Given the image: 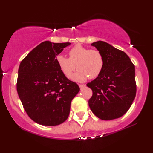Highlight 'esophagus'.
<instances>
[{"label": "esophagus", "mask_w": 153, "mask_h": 153, "mask_svg": "<svg viewBox=\"0 0 153 153\" xmlns=\"http://www.w3.org/2000/svg\"><path fill=\"white\" fill-rule=\"evenodd\" d=\"M79 87H80V88H84L85 85L84 84H79Z\"/></svg>", "instance_id": "34e87169"}]
</instances>
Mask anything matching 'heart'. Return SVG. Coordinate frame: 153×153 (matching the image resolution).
Instances as JSON below:
<instances>
[{"label":"heart","mask_w":153,"mask_h":153,"mask_svg":"<svg viewBox=\"0 0 153 153\" xmlns=\"http://www.w3.org/2000/svg\"><path fill=\"white\" fill-rule=\"evenodd\" d=\"M69 56L59 54L56 57V63L65 76L69 78L76 68L78 71L72 76V80L83 82L88 78L95 79L101 74L104 67V58L99 50L90 49L77 45L69 51Z\"/></svg>","instance_id":"1"}]
</instances>
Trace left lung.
Returning <instances> with one entry per match:
<instances>
[{"instance_id":"left-lung-1","label":"left lung","mask_w":153,"mask_h":153,"mask_svg":"<svg viewBox=\"0 0 153 153\" xmlns=\"http://www.w3.org/2000/svg\"><path fill=\"white\" fill-rule=\"evenodd\" d=\"M91 45L102 53L104 67L97 78L87 83L93 91L89 106L102 120L118 118L129 110L135 98V67L124 51L105 42L97 41Z\"/></svg>"}]
</instances>
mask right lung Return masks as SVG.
Segmentation results:
<instances>
[{
  "mask_svg": "<svg viewBox=\"0 0 153 153\" xmlns=\"http://www.w3.org/2000/svg\"><path fill=\"white\" fill-rule=\"evenodd\" d=\"M70 42L45 41L34 48L18 70L16 90L28 116L35 123L55 126L68 119L73 98L80 91L56 63V57Z\"/></svg>",
  "mask_w": 153,
  "mask_h": 153,
  "instance_id": "1",
  "label": "right lung"
}]
</instances>
